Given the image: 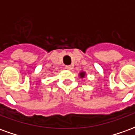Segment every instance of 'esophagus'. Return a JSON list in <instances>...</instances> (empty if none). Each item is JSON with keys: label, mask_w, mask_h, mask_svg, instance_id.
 Returning <instances> with one entry per match:
<instances>
[{"label": "esophagus", "mask_w": 135, "mask_h": 135, "mask_svg": "<svg viewBox=\"0 0 135 135\" xmlns=\"http://www.w3.org/2000/svg\"><path fill=\"white\" fill-rule=\"evenodd\" d=\"M65 69H67V70H71V69H72V66H65Z\"/></svg>", "instance_id": "esophagus-1"}]
</instances>
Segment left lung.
Segmentation results:
<instances>
[{
    "mask_svg": "<svg viewBox=\"0 0 135 135\" xmlns=\"http://www.w3.org/2000/svg\"><path fill=\"white\" fill-rule=\"evenodd\" d=\"M79 77H80V78H82H82H84V77L86 76V73H85V71H81V72L79 73Z\"/></svg>",
    "mask_w": 135,
    "mask_h": 135,
    "instance_id": "obj_1",
    "label": "left lung"
}]
</instances>
